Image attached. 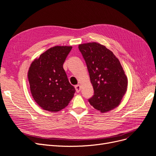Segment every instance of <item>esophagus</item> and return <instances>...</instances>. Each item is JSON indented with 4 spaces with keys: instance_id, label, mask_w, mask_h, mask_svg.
I'll list each match as a JSON object with an SVG mask.
<instances>
[{
    "instance_id": "esophagus-1",
    "label": "esophagus",
    "mask_w": 156,
    "mask_h": 156,
    "mask_svg": "<svg viewBox=\"0 0 156 156\" xmlns=\"http://www.w3.org/2000/svg\"><path fill=\"white\" fill-rule=\"evenodd\" d=\"M75 90H76L77 92H79L80 90H81V86H80L79 84H77V85L75 86Z\"/></svg>"
}]
</instances>
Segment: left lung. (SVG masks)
Instances as JSON below:
<instances>
[{
    "label": "left lung",
    "instance_id": "8db88e82",
    "mask_svg": "<svg viewBox=\"0 0 156 156\" xmlns=\"http://www.w3.org/2000/svg\"><path fill=\"white\" fill-rule=\"evenodd\" d=\"M85 60L94 94L88 101L101 112L119 106L127 90V78L119 60L96 42L79 45Z\"/></svg>",
    "mask_w": 156,
    "mask_h": 156
}]
</instances>
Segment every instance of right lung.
<instances>
[{
  "label": "right lung",
  "mask_w": 156,
  "mask_h": 156,
  "mask_svg": "<svg viewBox=\"0 0 156 156\" xmlns=\"http://www.w3.org/2000/svg\"><path fill=\"white\" fill-rule=\"evenodd\" d=\"M72 46H55L32 62L28 79L32 96L44 110L58 112L68 106L75 89L68 81L63 64Z\"/></svg>",
  "instance_id": "add662e5"
}]
</instances>
